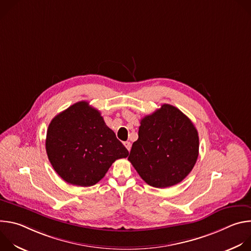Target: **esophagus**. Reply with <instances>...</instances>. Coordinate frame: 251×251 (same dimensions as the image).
<instances>
[{
    "label": "esophagus",
    "mask_w": 251,
    "mask_h": 251,
    "mask_svg": "<svg viewBox=\"0 0 251 251\" xmlns=\"http://www.w3.org/2000/svg\"><path fill=\"white\" fill-rule=\"evenodd\" d=\"M124 145H125V147H126V149H127L128 151H130V150H131V143H130V142H128V141H127V142H125V143H124Z\"/></svg>",
    "instance_id": "obj_1"
}]
</instances>
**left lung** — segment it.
I'll use <instances>...</instances> for the list:
<instances>
[{"mask_svg":"<svg viewBox=\"0 0 251 251\" xmlns=\"http://www.w3.org/2000/svg\"><path fill=\"white\" fill-rule=\"evenodd\" d=\"M140 124L128 160L152 187L181 183L199 156V134L193 122L176 107L163 104Z\"/></svg>","mask_w":251,"mask_h":251,"instance_id":"left-lung-1","label":"left lung"}]
</instances>
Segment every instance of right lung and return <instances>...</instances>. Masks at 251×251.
<instances>
[{
	"instance_id": "add662e5",
	"label": "right lung",
	"mask_w": 251,
	"mask_h": 251,
	"mask_svg": "<svg viewBox=\"0 0 251 251\" xmlns=\"http://www.w3.org/2000/svg\"><path fill=\"white\" fill-rule=\"evenodd\" d=\"M46 149L58 176L80 187L95 185L117 159L129 155L100 112L86 101L69 106L50 121Z\"/></svg>"
}]
</instances>
